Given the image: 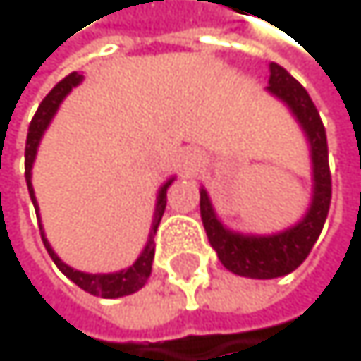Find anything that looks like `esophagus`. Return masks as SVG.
Returning a JSON list of instances; mask_svg holds the SVG:
<instances>
[{"label":"esophagus","instance_id":"34e87169","mask_svg":"<svg viewBox=\"0 0 361 361\" xmlns=\"http://www.w3.org/2000/svg\"><path fill=\"white\" fill-rule=\"evenodd\" d=\"M200 161H202V153L197 151V149H185V151H180V164H183V168H195V166H200Z\"/></svg>","mask_w":361,"mask_h":361}]
</instances>
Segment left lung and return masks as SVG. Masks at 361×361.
Instances as JSON below:
<instances>
[{
    "instance_id": "8db88e82",
    "label": "left lung",
    "mask_w": 361,
    "mask_h": 361,
    "mask_svg": "<svg viewBox=\"0 0 361 361\" xmlns=\"http://www.w3.org/2000/svg\"><path fill=\"white\" fill-rule=\"evenodd\" d=\"M268 91L285 102L304 129L312 159L310 208L293 228L270 236H245L223 228L216 219L206 189H200V212L210 247L221 264L234 274L249 279H276L293 272L317 243L332 200V176L328 164V140L322 116L306 89L279 63H270Z\"/></svg>"
}]
</instances>
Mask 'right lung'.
I'll return each mask as SVG.
<instances>
[{"label": "right lung", "instance_id": "1", "mask_svg": "<svg viewBox=\"0 0 361 361\" xmlns=\"http://www.w3.org/2000/svg\"><path fill=\"white\" fill-rule=\"evenodd\" d=\"M82 80L80 74L72 72L70 76H66L61 82H57L53 87V91L42 99L37 112L33 114L31 123H29V131H27V145H25V178H27V189H29V195H31V202L35 206V214L39 219V212H37V202H35V195H33V187H31V168H33V159H35V153H37V145L44 136V131L51 125L55 112L59 110V104L63 102V97ZM174 178H170L161 189H159V195H157V204H155V216H153V225H151V234H149V240H147V247L145 251L140 253V257L133 262V266L125 268V270H118V272H112V274H87V272H80V270H74L70 268L68 264H63L57 253L53 251V247L49 245V240L44 238V230L39 225V232H42V240H44V247H47L49 255L53 257L55 266L72 281L76 283L80 289L93 293V295H102V298H121V295H129L133 291H138L145 287V283L149 281L151 276V270H153V257H155V234H157V228H159V221L164 216V210H166V202H168V187L172 185Z\"/></svg>", "mask_w": 361, "mask_h": 361}]
</instances>
